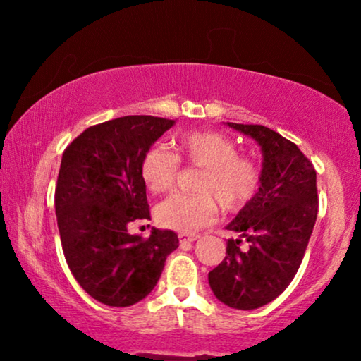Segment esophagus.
I'll return each mask as SVG.
<instances>
[{
    "label": "esophagus",
    "mask_w": 361,
    "mask_h": 361,
    "mask_svg": "<svg viewBox=\"0 0 361 361\" xmlns=\"http://www.w3.org/2000/svg\"><path fill=\"white\" fill-rule=\"evenodd\" d=\"M197 238H199V236H197V235L179 233V241H180V245H184V243H192V241H195Z\"/></svg>",
    "instance_id": "obj_1"
}]
</instances>
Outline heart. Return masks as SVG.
Listing matches in <instances>:
<instances>
[{"label":"heart","mask_w":361,"mask_h":361,"mask_svg":"<svg viewBox=\"0 0 361 361\" xmlns=\"http://www.w3.org/2000/svg\"><path fill=\"white\" fill-rule=\"evenodd\" d=\"M180 162L202 167L195 190L199 194L172 195L156 207V221L180 233H194L214 224L219 205L225 214H238L258 194L261 167L250 156L240 154L230 136L219 131H189L177 137L176 154L162 146H151L141 159V179L151 194L174 189Z\"/></svg>","instance_id":"heart-1"}]
</instances>
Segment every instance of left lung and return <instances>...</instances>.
Returning a JSON list of instances; mask_svg holds the SVG:
<instances>
[{"mask_svg":"<svg viewBox=\"0 0 361 361\" xmlns=\"http://www.w3.org/2000/svg\"><path fill=\"white\" fill-rule=\"evenodd\" d=\"M228 125L263 147V180L226 226L241 238L226 241L225 259L210 271L209 283L228 307L251 310L278 298L302 263L317 219V177L312 162L279 133L263 125Z\"/></svg>","mask_w":361,"mask_h":361,"instance_id":"left-lung-1","label":"left lung"}]
</instances>
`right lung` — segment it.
I'll return each mask as SVG.
<instances>
[{
  "mask_svg": "<svg viewBox=\"0 0 361 361\" xmlns=\"http://www.w3.org/2000/svg\"><path fill=\"white\" fill-rule=\"evenodd\" d=\"M174 125L169 118L133 115L78 135L62 154L56 216L73 278L98 302L128 307L154 289L166 258L179 246L171 230L128 233V224L151 220L141 159Z\"/></svg>",
  "mask_w": 361,
  "mask_h": 361,
  "instance_id": "right-lung-1",
  "label": "right lung"
}]
</instances>
